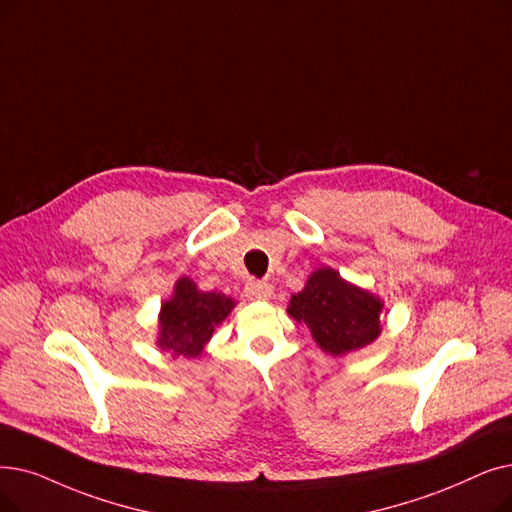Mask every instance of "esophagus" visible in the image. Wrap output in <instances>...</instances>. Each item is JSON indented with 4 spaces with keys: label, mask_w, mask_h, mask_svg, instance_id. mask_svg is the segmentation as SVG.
Masks as SVG:
<instances>
[{
    "label": "esophagus",
    "mask_w": 512,
    "mask_h": 512,
    "mask_svg": "<svg viewBox=\"0 0 512 512\" xmlns=\"http://www.w3.org/2000/svg\"><path fill=\"white\" fill-rule=\"evenodd\" d=\"M272 284L268 280H249L247 286H244V295L253 301H265L272 297Z\"/></svg>",
    "instance_id": "34e87169"
}]
</instances>
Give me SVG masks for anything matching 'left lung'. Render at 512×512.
<instances>
[{"label": "left lung", "mask_w": 512, "mask_h": 512, "mask_svg": "<svg viewBox=\"0 0 512 512\" xmlns=\"http://www.w3.org/2000/svg\"><path fill=\"white\" fill-rule=\"evenodd\" d=\"M381 309V299L345 282L335 270L322 268L293 295L288 314L309 326L326 353L343 355L379 337Z\"/></svg>", "instance_id": "obj_1"}]
</instances>
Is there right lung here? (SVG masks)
I'll return each mask as SVG.
<instances>
[{"label":"right lung","instance_id":"right-lung-1","mask_svg":"<svg viewBox=\"0 0 512 512\" xmlns=\"http://www.w3.org/2000/svg\"><path fill=\"white\" fill-rule=\"evenodd\" d=\"M236 303L221 293H203L188 278L177 280L175 293L161 309L159 347L184 358L201 355L213 328L226 320Z\"/></svg>","mask_w":512,"mask_h":512}]
</instances>
